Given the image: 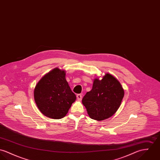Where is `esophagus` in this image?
<instances>
[{"mask_svg":"<svg viewBox=\"0 0 160 160\" xmlns=\"http://www.w3.org/2000/svg\"><path fill=\"white\" fill-rule=\"evenodd\" d=\"M77 99H78V101H81V100L82 99V94H77Z\"/></svg>","mask_w":160,"mask_h":160,"instance_id":"esophagus-1","label":"esophagus"}]
</instances>
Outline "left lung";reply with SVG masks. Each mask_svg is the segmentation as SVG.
Wrapping results in <instances>:
<instances>
[{"label":"left lung","mask_w":160,"mask_h":160,"mask_svg":"<svg viewBox=\"0 0 160 160\" xmlns=\"http://www.w3.org/2000/svg\"><path fill=\"white\" fill-rule=\"evenodd\" d=\"M124 89L118 80L109 73L102 80H94L92 89L82 99L91 118L101 121L112 117L120 106Z\"/></svg>","instance_id":"8db88e82"}]
</instances>
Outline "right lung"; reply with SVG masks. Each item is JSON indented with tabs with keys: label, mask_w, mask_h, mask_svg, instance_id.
Returning <instances> with one entry per match:
<instances>
[{
	"label": "right lung",
	"mask_w": 160,
	"mask_h": 160,
	"mask_svg": "<svg viewBox=\"0 0 160 160\" xmlns=\"http://www.w3.org/2000/svg\"><path fill=\"white\" fill-rule=\"evenodd\" d=\"M34 96L39 110L53 119L64 117L76 100V96L66 79V72L58 68L49 72L40 80Z\"/></svg>",
	"instance_id": "obj_1"
}]
</instances>
